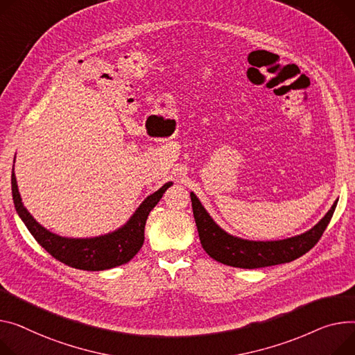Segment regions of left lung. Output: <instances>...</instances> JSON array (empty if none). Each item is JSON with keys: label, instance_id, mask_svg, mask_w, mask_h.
I'll list each match as a JSON object with an SVG mask.
<instances>
[{"label": "left lung", "instance_id": "obj_1", "mask_svg": "<svg viewBox=\"0 0 355 355\" xmlns=\"http://www.w3.org/2000/svg\"><path fill=\"white\" fill-rule=\"evenodd\" d=\"M190 197L200 241L205 252L221 264L250 270L290 263L309 252L321 239L338 201L337 200L333 204L327 214L311 230L295 235V237L277 241H252L235 237L224 231L211 218L197 196L191 193Z\"/></svg>", "mask_w": 355, "mask_h": 355}]
</instances>
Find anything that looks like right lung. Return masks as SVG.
Returning a JSON list of instances; mask_svg holds the SVG:
<instances>
[{
	"label": "right lung",
	"instance_id": "add662e5",
	"mask_svg": "<svg viewBox=\"0 0 355 355\" xmlns=\"http://www.w3.org/2000/svg\"><path fill=\"white\" fill-rule=\"evenodd\" d=\"M171 185V181L164 184L159 190L148 196L135 209L131 218L118 230L91 239H68L49 231L34 220L21 201L14 168L11 174L15 209L37 243L62 264L85 271H103L128 263L144 244V228L148 214Z\"/></svg>",
	"mask_w": 355,
	"mask_h": 355
}]
</instances>
